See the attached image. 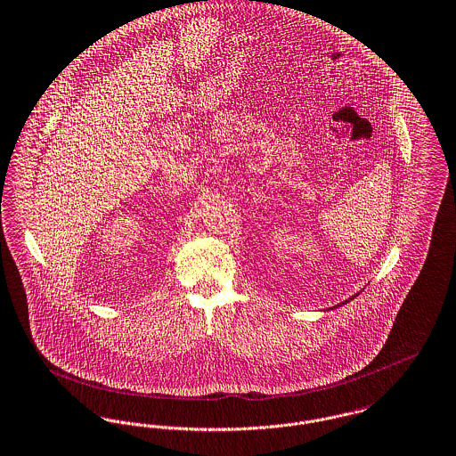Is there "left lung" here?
<instances>
[{
  "instance_id": "1",
  "label": "left lung",
  "mask_w": 456,
  "mask_h": 456,
  "mask_svg": "<svg viewBox=\"0 0 456 456\" xmlns=\"http://www.w3.org/2000/svg\"><path fill=\"white\" fill-rule=\"evenodd\" d=\"M349 299H353V297H349ZM349 299H346V301H349ZM346 301H345V303H346Z\"/></svg>"
}]
</instances>
